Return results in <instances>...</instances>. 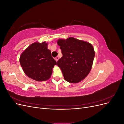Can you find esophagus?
<instances>
[{
	"label": "esophagus",
	"mask_w": 124,
	"mask_h": 124,
	"mask_svg": "<svg viewBox=\"0 0 124 124\" xmlns=\"http://www.w3.org/2000/svg\"><path fill=\"white\" fill-rule=\"evenodd\" d=\"M55 61H56V62H57V61H58V60L59 59V57H58V56H57V57L55 58Z\"/></svg>",
	"instance_id": "esophagus-1"
}]
</instances>
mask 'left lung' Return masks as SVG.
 Returning <instances> with one entry per match:
<instances>
[{
  "label": "left lung",
  "mask_w": 124,
  "mask_h": 124,
  "mask_svg": "<svg viewBox=\"0 0 124 124\" xmlns=\"http://www.w3.org/2000/svg\"><path fill=\"white\" fill-rule=\"evenodd\" d=\"M62 57L57 62L64 79L71 83L83 80L91 71L95 52L91 44L73 37L59 39Z\"/></svg>",
  "instance_id": "8db88e82"
}]
</instances>
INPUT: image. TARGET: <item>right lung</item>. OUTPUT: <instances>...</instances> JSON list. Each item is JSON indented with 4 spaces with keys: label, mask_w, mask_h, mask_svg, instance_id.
Segmentation results:
<instances>
[{
    "label": "right lung",
    "mask_w": 124,
    "mask_h": 124,
    "mask_svg": "<svg viewBox=\"0 0 124 124\" xmlns=\"http://www.w3.org/2000/svg\"><path fill=\"white\" fill-rule=\"evenodd\" d=\"M47 44L35 42L23 52L20 57L21 66L25 73L37 81L48 80L52 73V68L57 65L52 57Z\"/></svg>",
    "instance_id": "right-lung-1"
}]
</instances>
